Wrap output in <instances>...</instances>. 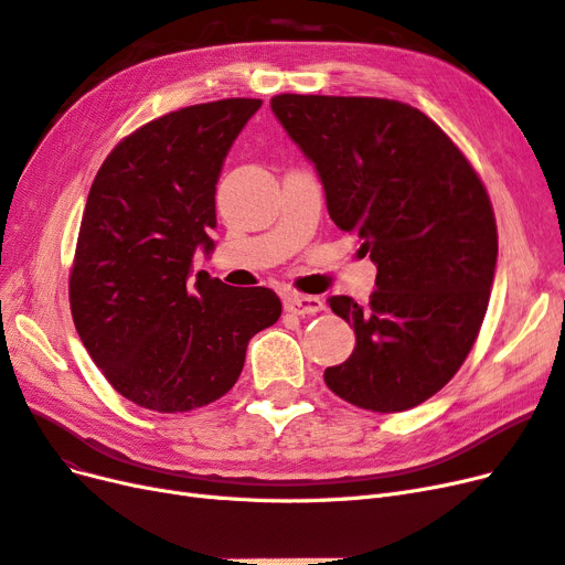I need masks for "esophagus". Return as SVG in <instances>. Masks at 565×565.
Listing matches in <instances>:
<instances>
[{"instance_id": "1", "label": "esophagus", "mask_w": 565, "mask_h": 565, "mask_svg": "<svg viewBox=\"0 0 565 565\" xmlns=\"http://www.w3.org/2000/svg\"><path fill=\"white\" fill-rule=\"evenodd\" d=\"M286 312L290 315H298V317H309V315H317L326 307L321 298L317 296H300V294H288L284 300Z\"/></svg>"}]
</instances>
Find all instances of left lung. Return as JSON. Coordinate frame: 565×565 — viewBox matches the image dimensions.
<instances>
[{
    "label": "left lung",
    "mask_w": 565,
    "mask_h": 565,
    "mask_svg": "<svg viewBox=\"0 0 565 565\" xmlns=\"http://www.w3.org/2000/svg\"><path fill=\"white\" fill-rule=\"evenodd\" d=\"M269 105L315 161L333 223L377 265L369 305L329 300L356 344L326 385L373 413L420 406L460 371L488 309L498 225L483 180L406 103L279 94Z\"/></svg>",
    "instance_id": "8db88e82"
}]
</instances>
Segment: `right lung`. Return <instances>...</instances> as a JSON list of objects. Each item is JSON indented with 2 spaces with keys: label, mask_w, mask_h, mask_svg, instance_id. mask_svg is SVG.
<instances>
[{
  "label": "right lung",
  "mask_w": 565,
  "mask_h": 565,
  "mask_svg": "<svg viewBox=\"0 0 565 565\" xmlns=\"http://www.w3.org/2000/svg\"><path fill=\"white\" fill-rule=\"evenodd\" d=\"M260 105L225 98L142 124L90 185L70 267L72 319L107 382L140 408L188 413L225 396L248 340L281 317L265 286L190 279L196 246L213 250L227 150Z\"/></svg>",
  "instance_id": "1"
}]
</instances>
